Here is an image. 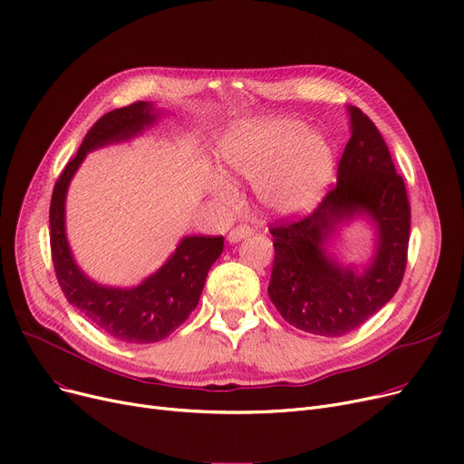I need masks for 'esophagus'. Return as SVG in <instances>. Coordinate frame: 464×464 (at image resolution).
Instances as JSON below:
<instances>
[{
  "label": "esophagus",
  "instance_id": "34e87169",
  "mask_svg": "<svg viewBox=\"0 0 464 464\" xmlns=\"http://www.w3.org/2000/svg\"><path fill=\"white\" fill-rule=\"evenodd\" d=\"M252 233H254V229H252L250 226H237V227H233V229L229 231L227 238H229V243H238V240H243V238L250 237Z\"/></svg>",
  "mask_w": 464,
  "mask_h": 464
}]
</instances>
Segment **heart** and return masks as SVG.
Returning <instances> with one entry per match:
<instances>
[{
  "label": "heart",
  "instance_id": "obj_1",
  "mask_svg": "<svg viewBox=\"0 0 464 464\" xmlns=\"http://www.w3.org/2000/svg\"><path fill=\"white\" fill-rule=\"evenodd\" d=\"M219 157L237 178L256 182L259 203L282 216L314 208L335 165L328 140L292 117L243 121L221 140ZM210 188L218 203H238V189L224 174H216Z\"/></svg>",
  "mask_w": 464,
  "mask_h": 464
}]
</instances>
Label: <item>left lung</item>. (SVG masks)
Returning <instances> with one entry per match:
<instances>
[{
	"mask_svg": "<svg viewBox=\"0 0 464 464\" xmlns=\"http://www.w3.org/2000/svg\"><path fill=\"white\" fill-rule=\"evenodd\" d=\"M351 138L337 167V184L305 218L282 221L273 235L269 282L273 305L288 324L314 335H345L385 307L404 278L410 200L391 151L373 121L349 106ZM370 217L378 243L362 272L336 264L325 250L334 227Z\"/></svg>",
	"mask_w": 464,
	"mask_h": 464,
	"instance_id": "left-lung-1",
	"label": "left lung"
}]
</instances>
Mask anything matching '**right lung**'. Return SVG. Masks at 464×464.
I'll use <instances>...</instances> for the list:
<instances>
[{
  "label": "right lung",
  "instance_id": "obj_1",
  "mask_svg": "<svg viewBox=\"0 0 464 464\" xmlns=\"http://www.w3.org/2000/svg\"><path fill=\"white\" fill-rule=\"evenodd\" d=\"M159 115L153 104L134 102L100 117L58 176L49 210L51 254L60 288L91 324L125 343H155L184 324L224 250V237H184L163 267L134 288L98 285L75 264L66 238V193L73 174L89 151L130 140L151 127Z\"/></svg>",
  "mask_w": 464,
  "mask_h": 464
}]
</instances>
